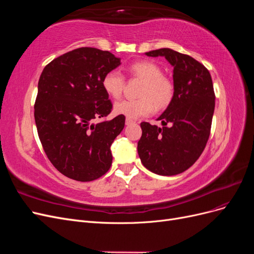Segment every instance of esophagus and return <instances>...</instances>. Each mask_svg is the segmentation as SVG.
Segmentation results:
<instances>
[{
  "label": "esophagus",
  "mask_w": 254,
  "mask_h": 254,
  "mask_svg": "<svg viewBox=\"0 0 254 254\" xmlns=\"http://www.w3.org/2000/svg\"><path fill=\"white\" fill-rule=\"evenodd\" d=\"M133 123H135L133 120L129 119V118L126 119V125H131V124H133Z\"/></svg>",
  "instance_id": "esophagus-1"
}]
</instances>
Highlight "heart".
I'll return each instance as SVG.
<instances>
[{"label": "heart", "instance_id": "obj_1", "mask_svg": "<svg viewBox=\"0 0 254 254\" xmlns=\"http://www.w3.org/2000/svg\"><path fill=\"white\" fill-rule=\"evenodd\" d=\"M127 73L132 78L143 80L139 91L140 98L127 99L114 105V112L129 119H137L150 114L153 109L162 110L171 104L175 86L171 78L163 75L160 65L150 60L135 61L127 66ZM103 88L113 99H120L125 88V77L117 70L107 72L103 77Z\"/></svg>", "mask_w": 254, "mask_h": 254}]
</instances>
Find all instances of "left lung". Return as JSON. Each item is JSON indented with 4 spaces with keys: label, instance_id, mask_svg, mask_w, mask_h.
Returning a JSON list of instances; mask_svg holds the SVG:
<instances>
[{
    "label": "left lung",
    "instance_id": "1",
    "mask_svg": "<svg viewBox=\"0 0 254 254\" xmlns=\"http://www.w3.org/2000/svg\"><path fill=\"white\" fill-rule=\"evenodd\" d=\"M145 54L164 56L174 66L175 94L158 119L162 121V128L141 123L137 152L150 172L161 176L178 175L196 162L209 140L215 108L212 78L202 64L186 54L171 49Z\"/></svg>",
    "mask_w": 254,
    "mask_h": 254
}]
</instances>
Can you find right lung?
Here are the masks:
<instances>
[{
    "mask_svg": "<svg viewBox=\"0 0 254 254\" xmlns=\"http://www.w3.org/2000/svg\"><path fill=\"white\" fill-rule=\"evenodd\" d=\"M120 64L108 51L79 48L43 68L35 102L37 131L51 163L67 178L93 181L112 164L110 147L125 126V115L93 121L112 110L102 81Z\"/></svg>",
    "mask_w": 254,
    "mask_h": 254,
    "instance_id": "right-lung-1",
    "label": "right lung"
}]
</instances>
